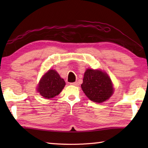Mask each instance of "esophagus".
<instances>
[{
	"label": "esophagus",
	"mask_w": 148,
	"mask_h": 148,
	"mask_svg": "<svg viewBox=\"0 0 148 148\" xmlns=\"http://www.w3.org/2000/svg\"><path fill=\"white\" fill-rule=\"evenodd\" d=\"M71 85H72V86H78V83H77V82H74V83H71Z\"/></svg>",
	"instance_id": "1"
}]
</instances>
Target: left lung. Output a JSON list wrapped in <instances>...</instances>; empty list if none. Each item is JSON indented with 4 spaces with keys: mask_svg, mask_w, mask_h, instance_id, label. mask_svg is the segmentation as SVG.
I'll return each instance as SVG.
<instances>
[{
    "mask_svg": "<svg viewBox=\"0 0 148 148\" xmlns=\"http://www.w3.org/2000/svg\"><path fill=\"white\" fill-rule=\"evenodd\" d=\"M81 87L91 101L98 103L106 101L114 93L111 79L106 72L101 70L87 69Z\"/></svg>",
    "mask_w": 148,
    "mask_h": 148,
    "instance_id": "1",
    "label": "left lung"
}]
</instances>
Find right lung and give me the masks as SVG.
<instances>
[{
	"label": "right lung",
	"mask_w": 148,
	"mask_h": 148,
	"mask_svg": "<svg viewBox=\"0 0 148 148\" xmlns=\"http://www.w3.org/2000/svg\"><path fill=\"white\" fill-rule=\"evenodd\" d=\"M64 80L55 70H49L39 82L37 91L45 99L53 98L61 92L65 86Z\"/></svg>",
	"instance_id": "1"
}]
</instances>
